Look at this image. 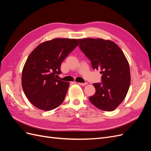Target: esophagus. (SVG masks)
<instances>
[{"instance_id":"obj_1","label":"esophagus","mask_w":151,"mask_h":151,"mask_svg":"<svg viewBox=\"0 0 151 151\" xmlns=\"http://www.w3.org/2000/svg\"><path fill=\"white\" fill-rule=\"evenodd\" d=\"M78 84H79V85H81V86H86V85H87V83H77Z\"/></svg>"}]
</instances>
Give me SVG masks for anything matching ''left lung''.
Returning <instances> with one entry per match:
<instances>
[{
    "instance_id": "1",
    "label": "left lung",
    "mask_w": 151,
    "mask_h": 151,
    "mask_svg": "<svg viewBox=\"0 0 151 151\" xmlns=\"http://www.w3.org/2000/svg\"><path fill=\"white\" fill-rule=\"evenodd\" d=\"M79 48L91 60L93 69L101 70L102 83H94L91 103L103 111L115 109L125 99L130 84L129 62L118 45L110 40L78 39Z\"/></svg>"
}]
</instances>
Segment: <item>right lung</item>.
Wrapping results in <instances>:
<instances>
[{"label": "right lung", "instance_id": "1", "mask_svg": "<svg viewBox=\"0 0 151 151\" xmlns=\"http://www.w3.org/2000/svg\"><path fill=\"white\" fill-rule=\"evenodd\" d=\"M77 39L55 38L40 44L29 55L22 72V87L35 106L50 111L61 104L69 83L57 79L62 61L78 46Z\"/></svg>", "mask_w": 151, "mask_h": 151}]
</instances>
